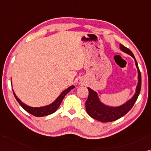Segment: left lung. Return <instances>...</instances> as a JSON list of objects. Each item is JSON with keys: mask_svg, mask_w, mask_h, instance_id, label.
<instances>
[{"mask_svg": "<svg viewBox=\"0 0 151 151\" xmlns=\"http://www.w3.org/2000/svg\"><path fill=\"white\" fill-rule=\"evenodd\" d=\"M120 50L125 53L131 56L134 59L136 67L137 68L138 72V83L136 87L135 93L131 99L126 101L125 104L117 106V107H111V106H106L103 103H101L99 100L97 93L91 88H88L89 94L87 101L86 102V110L87 113L93 118V119L98 120L101 122H110L115 121V120L119 119L122 116L125 115L127 112L132 108L134 103L137 99L139 94L140 90H141L142 86V77L140 73L139 69L138 64L137 63L135 57L132 52L126 47L122 44H120Z\"/></svg>", "mask_w": 151, "mask_h": 151, "instance_id": "1", "label": "left lung"}]
</instances>
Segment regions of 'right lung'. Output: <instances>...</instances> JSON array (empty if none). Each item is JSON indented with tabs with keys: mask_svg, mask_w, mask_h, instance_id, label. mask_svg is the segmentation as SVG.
Instances as JSON below:
<instances>
[{
	"mask_svg": "<svg viewBox=\"0 0 151 151\" xmlns=\"http://www.w3.org/2000/svg\"><path fill=\"white\" fill-rule=\"evenodd\" d=\"M74 88H75L74 87V86H71L70 87L68 88L67 89L61 92V94L58 96L57 99H56L55 101L52 102V103L51 104H50V105L43 106V107H37V108L30 107V106H28L27 105H26V104L23 103V102H22L21 100L17 97V95H16L14 93V92H14V95L17 101L19 102V104L22 106V107H23L24 110H25L27 112H29V113L32 114V115L35 116H47V115H49V114L54 113V112L58 109V108L59 107V106L61 105V103L62 102V101H63L64 96H65L66 94L70 91V90H72Z\"/></svg>",
	"mask_w": 151,
	"mask_h": 151,
	"instance_id": "obj_1",
	"label": "right lung"
}]
</instances>
